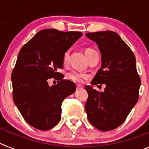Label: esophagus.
I'll use <instances>...</instances> for the list:
<instances>
[{
  "label": "esophagus",
  "mask_w": 149,
  "mask_h": 149,
  "mask_svg": "<svg viewBox=\"0 0 149 149\" xmlns=\"http://www.w3.org/2000/svg\"><path fill=\"white\" fill-rule=\"evenodd\" d=\"M83 86H81V85H77V90H79V89H82Z\"/></svg>",
  "instance_id": "obj_1"
}]
</instances>
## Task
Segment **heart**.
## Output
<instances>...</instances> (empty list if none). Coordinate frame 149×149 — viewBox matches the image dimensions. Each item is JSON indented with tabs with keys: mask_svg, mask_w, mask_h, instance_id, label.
<instances>
[{
	"mask_svg": "<svg viewBox=\"0 0 149 149\" xmlns=\"http://www.w3.org/2000/svg\"><path fill=\"white\" fill-rule=\"evenodd\" d=\"M94 52H95V51H94L93 48H87L85 49V54H86L87 58L92 54L94 53ZM68 59H69V51L68 50V51L64 52L63 56V62L65 65L68 63ZM67 77H68V78L69 80L74 81V82L82 83L84 79L86 77V74H85L84 73H81L80 72H77V71H72L69 73H68Z\"/></svg>",
	"mask_w": 149,
	"mask_h": 149,
	"instance_id": "heart-1",
	"label": "heart"
}]
</instances>
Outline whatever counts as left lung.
<instances>
[{"label":"left lung","mask_w":149,"mask_h":149,"mask_svg":"<svg viewBox=\"0 0 149 149\" xmlns=\"http://www.w3.org/2000/svg\"><path fill=\"white\" fill-rule=\"evenodd\" d=\"M95 42L101 55V67L91 82L104 84V92L98 93L86 86L88 98L85 110L88 120L100 131H108L120 126L139 98L141 80L136 71L133 51L113 31L87 33Z\"/></svg>","instance_id":"obj_1"}]
</instances>
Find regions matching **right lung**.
<instances>
[{
  "instance_id": "right-lung-1",
  "label": "right lung",
  "mask_w": 149,
  "mask_h": 149,
  "mask_svg": "<svg viewBox=\"0 0 149 149\" xmlns=\"http://www.w3.org/2000/svg\"><path fill=\"white\" fill-rule=\"evenodd\" d=\"M77 31L40 30L21 48L12 72L13 98L24 120L32 127L47 131L61 119L62 102L76 90L75 84L63 80V56L82 36ZM51 78L59 83L49 87Z\"/></svg>"
}]
</instances>
